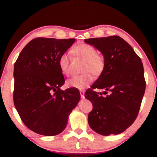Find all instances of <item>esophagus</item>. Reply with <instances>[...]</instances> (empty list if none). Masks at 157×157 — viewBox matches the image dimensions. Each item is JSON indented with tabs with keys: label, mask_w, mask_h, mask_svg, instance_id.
<instances>
[{
	"label": "esophagus",
	"mask_w": 157,
	"mask_h": 157,
	"mask_svg": "<svg viewBox=\"0 0 157 157\" xmlns=\"http://www.w3.org/2000/svg\"><path fill=\"white\" fill-rule=\"evenodd\" d=\"M79 93H80L81 98H82V99H84V91H79Z\"/></svg>",
	"instance_id": "1"
}]
</instances>
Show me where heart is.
I'll list each match as a JSON object with an SVG mask.
<instances>
[{"mask_svg": "<svg viewBox=\"0 0 157 157\" xmlns=\"http://www.w3.org/2000/svg\"><path fill=\"white\" fill-rule=\"evenodd\" d=\"M73 52L76 56L81 57L85 61L84 72L82 75H75L66 82V85L71 88L83 90L89 86L94 80V76L100 75L105 67V59L102 55L96 53L94 47L86 44L77 45L73 48ZM58 65L60 71L66 75H69L70 70V57L67 52H63L58 59ZM91 71L90 72V71Z\"/></svg>", "mask_w": 157, "mask_h": 157, "instance_id": "b5f03b06", "label": "heart"}]
</instances>
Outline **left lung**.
I'll return each instance as SVG.
<instances>
[{"instance_id": "obj_1", "label": "left lung", "mask_w": 157, "mask_h": 157, "mask_svg": "<svg viewBox=\"0 0 157 157\" xmlns=\"http://www.w3.org/2000/svg\"><path fill=\"white\" fill-rule=\"evenodd\" d=\"M102 53L103 72L84 94L93 105L89 113L91 128L103 136L118 134L132 125L145 94L144 69L140 58L130 45L118 36L84 39ZM94 88L105 89L102 95Z\"/></svg>"}]
</instances>
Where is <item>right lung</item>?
<instances>
[{"mask_svg": "<svg viewBox=\"0 0 157 157\" xmlns=\"http://www.w3.org/2000/svg\"><path fill=\"white\" fill-rule=\"evenodd\" d=\"M75 39L36 38L23 48L14 67V104L21 120L36 134L51 136L65 129L78 105L77 89L60 90L65 79L58 65Z\"/></svg>", "mask_w": 157, "mask_h": 157, "instance_id": "add662e5", "label": "right lung"}]
</instances>
